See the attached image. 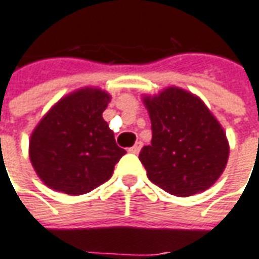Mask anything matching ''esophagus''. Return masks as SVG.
Returning a JSON list of instances; mask_svg holds the SVG:
<instances>
[{"instance_id": "esophagus-1", "label": "esophagus", "mask_w": 259, "mask_h": 259, "mask_svg": "<svg viewBox=\"0 0 259 259\" xmlns=\"http://www.w3.org/2000/svg\"><path fill=\"white\" fill-rule=\"evenodd\" d=\"M142 146H143L142 142H137L133 147L129 148V151L130 153H133V154H139V153H140V150H142Z\"/></svg>"}]
</instances>
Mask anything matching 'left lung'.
<instances>
[{"label":"left lung","instance_id":"8db88e82","mask_svg":"<svg viewBox=\"0 0 259 259\" xmlns=\"http://www.w3.org/2000/svg\"><path fill=\"white\" fill-rule=\"evenodd\" d=\"M153 139L139 158L148 180L175 196L209 189L227 165L230 146L216 116L192 92L167 87L143 95Z\"/></svg>","mask_w":259,"mask_h":259}]
</instances>
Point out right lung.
<instances>
[{"label":"right lung","instance_id":"right-lung-1","mask_svg":"<svg viewBox=\"0 0 259 259\" xmlns=\"http://www.w3.org/2000/svg\"><path fill=\"white\" fill-rule=\"evenodd\" d=\"M112 97L98 87L67 94L50 108L29 139V158L41 182L78 196L108 181L126 154L102 113Z\"/></svg>","mask_w":259,"mask_h":259}]
</instances>
